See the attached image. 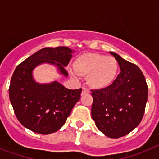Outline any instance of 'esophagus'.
<instances>
[{"label": "esophagus", "instance_id": "1", "mask_svg": "<svg viewBox=\"0 0 159 159\" xmlns=\"http://www.w3.org/2000/svg\"><path fill=\"white\" fill-rule=\"evenodd\" d=\"M88 92H89L88 89H87V88H86V87H83V88H82V96H83V95H85V94H87V93H88Z\"/></svg>", "mask_w": 159, "mask_h": 159}]
</instances>
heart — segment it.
<instances>
[{
	"mask_svg": "<svg viewBox=\"0 0 159 159\" xmlns=\"http://www.w3.org/2000/svg\"><path fill=\"white\" fill-rule=\"evenodd\" d=\"M77 74L87 75V82L94 89H103L116 80L118 74L117 60L111 56L99 53H84L77 57L73 63Z\"/></svg>",
	"mask_w": 159,
	"mask_h": 159,
	"instance_id": "b5f03b06",
	"label": "heart"
}]
</instances>
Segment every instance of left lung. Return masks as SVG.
Wrapping results in <instances>:
<instances>
[{
  "label": "left lung",
  "mask_w": 159,
  "mask_h": 159,
  "mask_svg": "<svg viewBox=\"0 0 159 159\" xmlns=\"http://www.w3.org/2000/svg\"><path fill=\"white\" fill-rule=\"evenodd\" d=\"M119 63L120 73L103 89L92 90V117L101 132L117 139L134 129L143 119L148 100V86L135 64L110 52Z\"/></svg>",
  "instance_id": "8db88e82"
}]
</instances>
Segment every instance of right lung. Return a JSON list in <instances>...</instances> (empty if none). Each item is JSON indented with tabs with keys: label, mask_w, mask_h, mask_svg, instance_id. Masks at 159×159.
<instances>
[{
	"label": "right lung",
	"mask_w": 159,
	"mask_h": 159,
	"mask_svg": "<svg viewBox=\"0 0 159 159\" xmlns=\"http://www.w3.org/2000/svg\"><path fill=\"white\" fill-rule=\"evenodd\" d=\"M72 53L67 47L43 48L16 67L9 97L18 120L30 130L41 134L57 131L80 100L82 88L67 89L57 81L39 83L33 77L34 69L43 63L53 65L59 74L67 77L65 67Z\"/></svg>",
	"instance_id": "right-lung-1"
}]
</instances>
